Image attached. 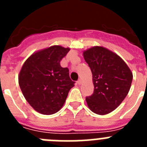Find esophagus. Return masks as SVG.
Instances as JSON below:
<instances>
[{
    "mask_svg": "<svg viewBox=\"0 0 147 147\" xmlns=\"http://www.w3.org/2000/svg\"><path fill=\"white\" fill-rule=\"evenodd\" d=\"M77 84H78V85H81V84H82V80H80V79L77 81Z\"/></svg>",
    "mask_w": 147,
    "mask_h": 147,
    "instance_id": "1",
    "label": "esophagus"
}]
</instances>
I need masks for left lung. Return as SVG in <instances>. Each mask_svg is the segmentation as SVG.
<instances>
[{"mask_svg": "<svg viewBox=\"0 0 147 147\" xmlns=\"http://www.w3.org/2000/svg\"><path fill=\"white\" fill-rule=\"evenodd\" d=\"M83 55L91 70L94 85L93 94L86 97L88 107L98 115L110 113L128 94L132 72L119 56L105 48L95 46Z\"/></svg>", "mask_w": 147, "mask_h": 147, "instance_id": "8db88e82", "label": "left lung"}]
</instances>
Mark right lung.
<instances>
[{"instance_id":"add662e5","label":"right lung","mask_w":147,"mask_h":147,"mask_svg":"<svg viewBox=\"0 0 147 147\" xmlns=\"http://www.w3.org/2000/svg\"><path fill=\"white\" fill-rule=\"evenodd\" d=\"M69 51L54 45L32 54L22 67L19 85L28 104L40 113L51 115L59 111L74 86L68 68L60 65Z\"/></svg>"}]
</instances>
